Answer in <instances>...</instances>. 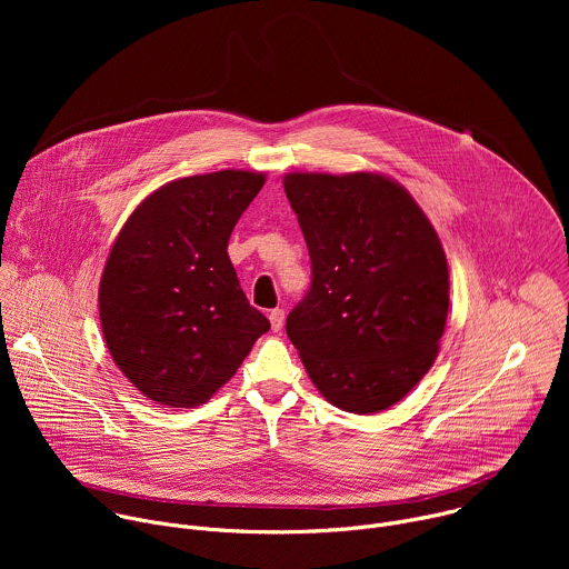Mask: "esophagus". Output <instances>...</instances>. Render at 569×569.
Wrapping results in <instances>:
<instances>
[{
  "mask_svg": "<svg viewBox=\"0 0 569 569\" xmlns=\"http://www.w3.org/2000/svg\"><path fill=\"white\" fill-rule=\"evenodd\" d=\"M270 327H272V331L274 333H279L281 329H283V319H286V312L281 310V308H274V310H270Z\"/></svg>",
  "mask_w": 569,
  "mask_h": 569,
  "instance_id": "obj_1",
  "label": "esophagus"
}]
</instances>
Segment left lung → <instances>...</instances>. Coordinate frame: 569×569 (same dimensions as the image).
I'll return each mask as SVG.
<instances>
[{"mask_svg": "<svg viewBox=\"0 0 569 569\" xmlns=\"http://www.w3.org/2000/svg\"><path fill=\"white\" fill-rule=\"evenodd\" d=\"M312 281L286 333L336 408H391L430 371L450 281L441 240L410 191L380 173H288Z\"/></svg>", "mask_w": 569, "mask_h": 569, "instance_id": "left-lung-1", "label": "left lung"}]
</instances>
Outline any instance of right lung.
<instances>
[{
  "instance_id": "right-lung-1",
  "label": "right lung",
  "mask_w": 569,
  "mask_h": 569,
  "mask_svg": "<svg viewBox=\"0 0 569 569\" xmlns=\"http://www.w3.org/2000/svg\"><path fill=\"white\" fill-rule=\"evenodd\" d=\"M266 176L216 171L152 191L119 231L99 286L108 351L167 408L207 402L270 331L227 254L233 224Z\"/></svg>"
}]
</instances>
